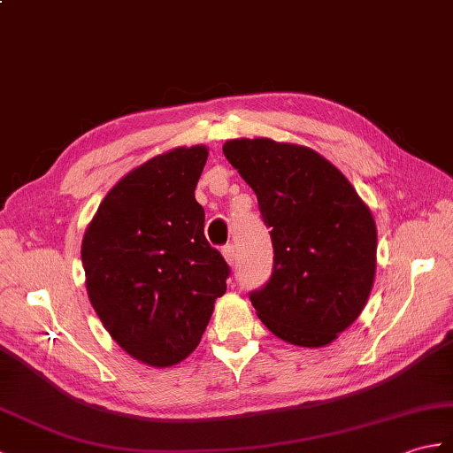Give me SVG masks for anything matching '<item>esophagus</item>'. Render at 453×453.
Masks as SVG:
<instances>
[{
  "label": "esophagus",
  "mask_w": 453,
  "mask_h": 453,
  "mask_svg": "<svg viewBox=\"0 0 453 453\" xmlns=\"http://www.w3.org/2000/svg\"><path fill=\"white\" fill-rule=\"evenodd\" d=\"M222 255H224V258L227 260V265L229 266H234V262H235V255H237V252H235V247L234 245H226L224 249H222Z\"/></svg>",
  "instance_id": "esophagus-1"
}]
</instances>
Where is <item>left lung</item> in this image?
I'll return each mask as SVG.
<instances>
[{
	"label": "left lung",
	"mask_w": 453,
	"mask_h": 453,
	"mask_svg": "<svg viewBox=\"0 0 453 453\" xmlns=\"http://www.w3.org/2000/svg\"><path fill=\"white\" fill-rule=\"evenodd\" d=\"M258 198L274 268L250 303L283 342L324 347L359 319L376 272V224L347 177L307 146L272 139L224 144Z\"/></svg>",
	"instance_id": "obj_1"
}]
</instances>
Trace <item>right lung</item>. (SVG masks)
<instances>
[{
  "label": "right lung",
  "instance_id": "1",
  "mask_svg": "<svg viewBox=\"0 0 453 453\" xmlns=\"http://www.w3.org/2000/svg\"><path fill=\"white\" fill-rule=\"evenodd\" d=\"M206 146H179L134 167L98 206L82 237L88 299L136 361L181 363L201 343L229 266L204 237L195 188Z\"/></svg>",
  "mask_w": 453,
  "mask_h": 453
}]
</instances>
